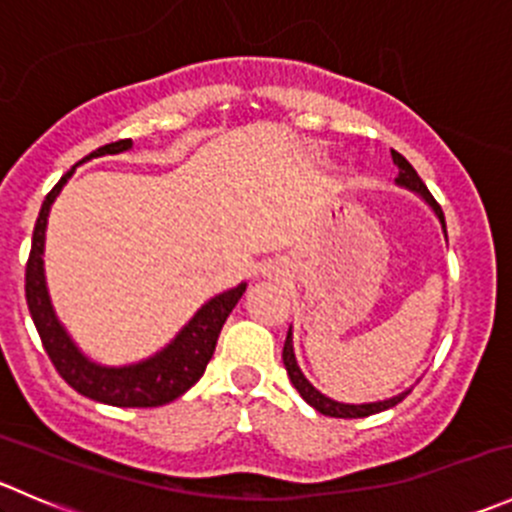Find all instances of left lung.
Listing matches in <instances>:
<instances>
[{"label": "left lung", "instance_id": "1", "mask_svg": "<svg viewBox=\"0 0 512 512\" xmlns=\"http://www.w3.org/2000/svg\"><path fill=\"white\" fill-rule=\"evenodd\" d=\"M391 158H394L396 168H399V178H396V183L401 185V188H409L414 190L416 195H421L423 200H426L428 205H431V210L436 213V218L441 220V227H443V235H446V218H443V210L441 205L433 200V195L428 193V188L423 185V180L418 178V173L414 170V165L409 163L401 153L391 151ZM448 240V235H446ZM282 361H285V369L289 374V381H292L294 389L299 391V396H302L304 401H307L312 409H317L319 414L324 416H334V418H364V416H371V414H379V411H386L391 409V406H396L399 401H404L406 396H409V391H404V394L399 396H391V399L386 401H374V404H342V401H334L329 399V396H324L322 391L314 389L312 384L307 381V376L302 374V369L297 366V359H294V347H292V327H289L287 332V339H285V349H282Z\"/></svg>", "mask_w": 512, "mask_h": 512}]
</instances>
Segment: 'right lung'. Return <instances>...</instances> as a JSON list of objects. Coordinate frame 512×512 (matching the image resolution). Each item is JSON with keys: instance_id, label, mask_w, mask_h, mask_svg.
Segmentation results:
<instances>
[{"instance_id": "1", "label": "right lung", "mask_w": 512, "mask_h": 512, "mask_svg": "<svg viewBox=\"0 0 512 512\" xmlns=\"http://www.w3.org/2000/svg\"><path fill=\"white\" fill-rule=\"evenodd\" d=\"M131 146V138L108 143V146H101L84 160L113 156V153L128 151ZM74 170L76 165L51 188V193L41 203L39 218H36L34 225L32 252H29L27 262V285H24V289H27L29 314L34 319L36 332H39L41 344H44L46 354H49L51 364L56 366L61 379L71 389L79 391L81 396H86V399L101 401V404L108 406H123V409H151V406L170 404L178 396H183L205 374V366L213 359L220 329H223L225 319L230 317L237 299L247 289V282H240L237 287L227 289V292L205 302L195 312V317L180 329L178 337L168 347L160 349L158 354L128 366H103L91 361L89 356L81 354V349L71 342L66 329L56 319L49 292H46L44 260H41L49 210L54 205L56 195L66 185V180L74 175Z\"/></svg>"}]
</instances>
